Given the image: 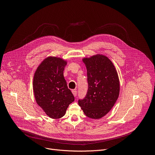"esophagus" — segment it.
<instances>
[{
    "label": "esophagus",
    "instance_id": "obj_1",
    "mask_svg": "<svg viewBox=\"0 0 155 155\" xmlns=\"http://www.w3.org/2000/svg\"><path fill=\"white\" fill-rule=\"evenodd\" d=\"M72 94H73V95L74 96V97H76V96H77V91H75V90H72Z\"/></svg>",
    "mask_w": 155,
    "mask_h": 155
}]
</instances>
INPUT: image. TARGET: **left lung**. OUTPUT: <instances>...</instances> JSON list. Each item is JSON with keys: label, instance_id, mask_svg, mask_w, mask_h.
<instances>
[{"label": "left lung", "instance_id": "8db88e82", "mask_svg": "<svg viewBox=\"0 0 155 155\" xmlns=\"http://www.w3.org/2000/svg\"><path fill=\"white\" fill-rule=\"evenodd\" d=\"M82 61L87 69L88 90L78 104L86 117L100 119L110 111L118 98V75L112 61L104 54L83 58Z\"/></svg>", "mask_w": 155, "mask_h": 155}]
</instances>
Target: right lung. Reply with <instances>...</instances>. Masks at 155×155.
<instances>
[{"label":"right lung","instance_id":"1","mask_svg":"<svg viewBox=\"0 0 155 155\" xmlns=\"http://www.w3.org/2000/svg\"><path fill=\"white\" fill-rule=\"evenodd\" d=\"M67 61L48 56L37 68L33 78V91L37 104L50 118L59 119L65 114L74 96L64 77Z\"/></svg>","mask_w":155,"mask_h":155}]
</instances>
